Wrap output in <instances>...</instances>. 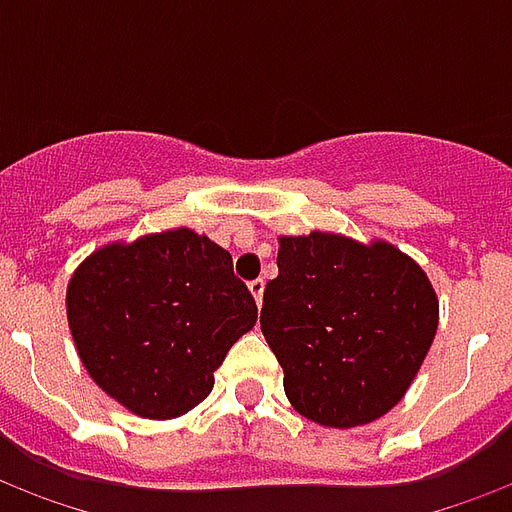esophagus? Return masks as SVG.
I'll list each match as a JSON object with an SVG mask.
<instances>
[{
	"instance_id": "34e87169",
	"label": "esophagus",
	"mask_w": 512,
	"mask_h": 512,
	"mask_svg": "<svg viewBox=\"0 0 512 512\" xmlns=\"http://www.w3.org/2000/svg\"><path fill=\"white\" fill-rule=\"evenodd\" d=\"M263 290H266V282H263V279H252V282H249V293L255 296L257 307L263 304Z\"/></svg>"
}]
</instances>
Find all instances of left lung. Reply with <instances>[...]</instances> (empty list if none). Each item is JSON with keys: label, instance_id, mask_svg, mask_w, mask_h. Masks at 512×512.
Returning a JSON list of instances; mask_svg holds the SVG:
<instances>
[{"label": "left lung", "instance_id": "obj_1", "mask_svg": "<svg viewBox=\"0 0 512 512\" xmlns=\"http://www.w3.org/2000/svg\"><path fill=\"white\" fill-rule=\"evenodd\" d=\"M279 274L260 326L290 406L326 428H356L395 408L439 329L428 274L386 241L312 230L279 235Z\"/></svg>", "mask_w": 512, "mask_h": 512}]
</instances>
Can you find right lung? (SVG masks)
Masks as SVG:
<instances>
[{
	"mask_svg": "<svg viewBox=\"0 0 512 512\" xmlns=\"http://www.w3.org/2000/svg\"><path fill=\"white\" fill-rule=\"evenodd\" d=\"M65 307L84 370L145 419L202 403L216 367L257 321L230 252L189 227L95 249L73 271Z\"/></svg>",
	"mask_w": 512,
	"mask_h": 512,
	"instance_id": "right-lung-1",
	"label": "right lung"
}]
</instances>
